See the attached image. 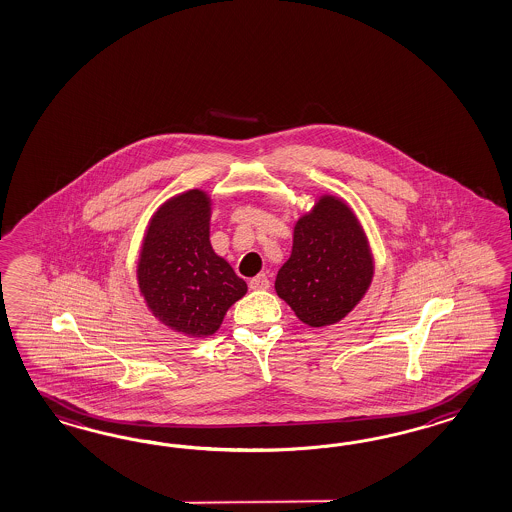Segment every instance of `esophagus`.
Listing matches in <instances>:
<instances>
[{
	"label": "esophagus",
	"mask_w": 512,
	"mask_h": 512,
	"mask_svg": "<svg viewBox=\"0 0 512 512\" xmlns=\"http://www.w3.org/2000/svg\"><path fill=\"white\" fill-rule=\"evenodd\" d=\"M268 285H270V281L266 278V274H259V276L249 279V289L251 291H264V289H268Z\"/></svg>",
	"instance_id": "1"
}]
</instances>
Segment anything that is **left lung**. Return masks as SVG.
<instances>
[{
	"mask_svg": "<svg viewBox=\"0 0 512 512\" xmlns=\"http://www.w3.org/2000/svg\"><path fill=\"white\" fill-rule=\"evenodd\" d=\"M375 276L370 240L355 210L321 193L293 227V249L274 289L311 328L336 325L355 310Z\"/></svg>",
	"mask_w": 512,
	"mask_h": 512,
	"instance_id": "8db88e82",
	"label": "left lung"
}]
</instances>
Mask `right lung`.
<instances>
[{
    "instance_id": "1",
    "label": "right lung",
    "mask_w": 512,
    "mask_h": 512,
    "mask_svg": "<svg viewBox=\"0 0 512 512\" xmlns=\"http://www.w3.org/2000/svg\"><path fill=\"white\" fill-rule=\"evenodd\" d=\"M212 197L187 189L155 210L140 246L137 287L161 325L187 338L216 334L248 285L210 244Z\"/></svg>"
}]
</instances>
